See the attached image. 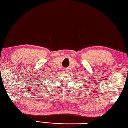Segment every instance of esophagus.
Here are the masks:
<instances>
[{
	"label": "esophagus",
	"instance_id": "1",
	"mask_svg": "<svg viewBox=\"0 0 128 128\" xmlns=\"http://www.w3.org/2000/svg\"><path fill=\"white\" fill-rule=\"evenodd\" d=\"M67 70H64V72H66Z\"/></svg>",
	"mask_w": 128,
	"mask_h": 128
}]
</instances>
